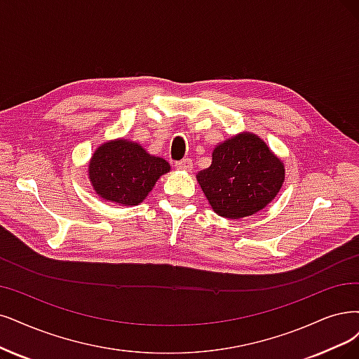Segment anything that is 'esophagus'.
<instances>
[{
    "mask_svg": "<svg viewBox=\"0 0 359 359\" xmlns=\"http://www.w3.org/2000/svg\"><path fill=\"white\" fill-rule=\"evenodd\" d=\"M176 167H177V170L191 171V170H192V167H194V164H192V159H189V158H184V159H182V161L176 163Z\"/></svg>",
    "mask_w": 359,
    "mask_h": 359,
    "instance_id": "34e87169",
    "label": "esophagus"
}]
</instances>
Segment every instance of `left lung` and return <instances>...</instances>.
Instances as JSON below:
<instances>
[{
	"label": "left lung",
	"instance_id": "obj_1",
	"mask_svg": "<svg viewBox=\"0 0 359 359\" xmlns=\"http://www.w3.org/2000/svg\"><path fill=\"white\" fill-rule=\"evenodd\" d=\"M284 179L281 158L248 131L216 144L210 167L196 175L211 208L226 219L259 213L272 203Z\"/></svg>",
	"mask_w": 359,
	"mask_h": 359
}]
</instances>
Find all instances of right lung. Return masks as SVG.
Here are the masks:
<instances>
[{
    "label": "right lung",
    "mask_w": 359,
    "mask_h": 359,
    "mask_svg": "<svg viewBox=\"0 0 359 359\" xmlns=\"http://www.w3.org/2000/svg\"><path fill=\"white\" fill-rule=\"evenodd\" d=\"M170 171L164 158L146 152L128 139L102 143L88 161V179L104 201L118 205H139L154 189L156 180Z\"/></svg>",
    "instance_id": "obj_1"
}]
</instances>
